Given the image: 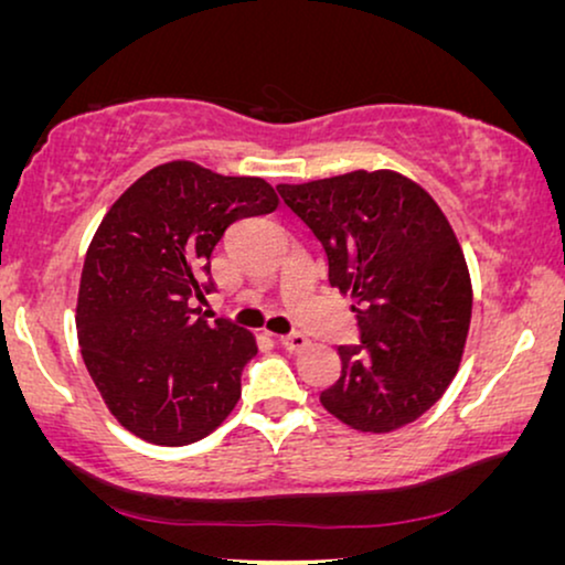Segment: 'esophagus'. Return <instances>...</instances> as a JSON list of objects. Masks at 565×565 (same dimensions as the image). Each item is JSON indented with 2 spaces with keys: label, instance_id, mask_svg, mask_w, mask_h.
<instances>
[{
  "label": "esophagus",
  "instance_id": "obj_1",
  "mask_svg": "<svg viewBox=\"0 0 565 565\" xmlns=\"http://www.w3.org/2000/svg\"><path fill=\"white\" fill-rule=\"evenodd\" d=\"M280 344L288 352H300V350H306V347H308V337L300 334V331H290V334L280 337Z\"/></svg>",
  "mask_w": 565,
  "mask_h": 565
}]
</instances>
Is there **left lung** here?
Returning a JSON list of instances; mask_svg holds the SVG:
<instances>
[{
  "label": "left lung",
  "mask_w": 565,
  "mask_h": 565,
  "mask_svg": "<svg viewBox=\"0 0 565 565\" xmlns=\"http://www.w3.org/2000/svg\"><path fill=\"white\" fill-rule=\"evenodd\" d=\"M277 192L321 242L331 288L354 300L360 344L339 347L342 375L321 393L323 408L375 435L419 419L458 373L473 311L450 221L427 190L391 169Z\"/></svg>",
  "instance_id": "8db88e82"
}]
</instances>
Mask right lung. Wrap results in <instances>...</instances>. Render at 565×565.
I'll use <instances>...</instances> for the list:
<instances>
[{"label":"right lung","mask_w":565,"mask_h":565,"mask_svg":"<svg viewBox=\"0 0 565 565\" xmlns=\"http://www.w3.org/2000/svg\"><path fill=\"white\" fill-rule=\"evenodd\" d=\"M259 177L195 161L153 167L115 200L84 257L76 337L99 396L128 431L180 447L211 435L242 398L257 342L205 319L211 254L231 223L273 213Z\"/></svg>","instance_id":"1"}]
</instances>
